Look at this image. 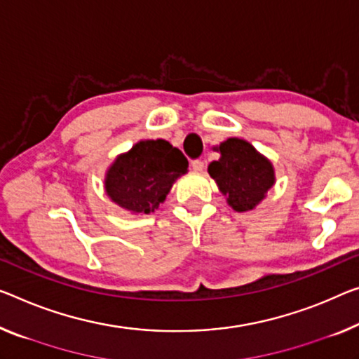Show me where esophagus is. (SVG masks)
<instances>
[{
	"instance_id": "esophagus-1",
	"label": "esophagus",
	"mask_w": 359,
	"mask_h": 359,
	"mask_svg": "<svg viewBox=\"0 0 359 359\" xmlns=\"http://www.w3.org/2000/svg\"><path fill=\"white\" fill-rule=\"evenodd\" d=\"M203 167H205V163H203V161H194V162H192V170H194V172H202Z\"/></svg>"
}]
</instances>
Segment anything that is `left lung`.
<instances>
[{"label":"left lung","mask_w":359,"mask_h":359,"mask_svg":"<svg viewBox=\"0 0 359 359\" xmlns=\"http://www.w3.org/2000/svg\"><path fill=\"white\" fill-rule=\"evenodd\" d=\"M218 161L208 165V173L236 212L253 210L274 184V168L250 142L229 137L217 147Z\"/></svg>","instance_id":"1"}]
</instances>
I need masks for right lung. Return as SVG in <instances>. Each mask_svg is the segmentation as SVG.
<instances>
[{
	"label": "right lung",
	"instance_id": "add662e5",
	"mask_svg": "<svg viewBox=\"0 0 359 359\" xmlns=\"http://www.w3.org/2000/svg\"><path fill=\"white\" fill-rule=\"evenodd\" d=\"M186 172L187 161L180 149L165 140H146L115 158L104 184L110 201L118 207L147 215L161 205Z\"/></svg>",
	"mask_w": 359,
	"mask_h": 359
}]
</instances>
